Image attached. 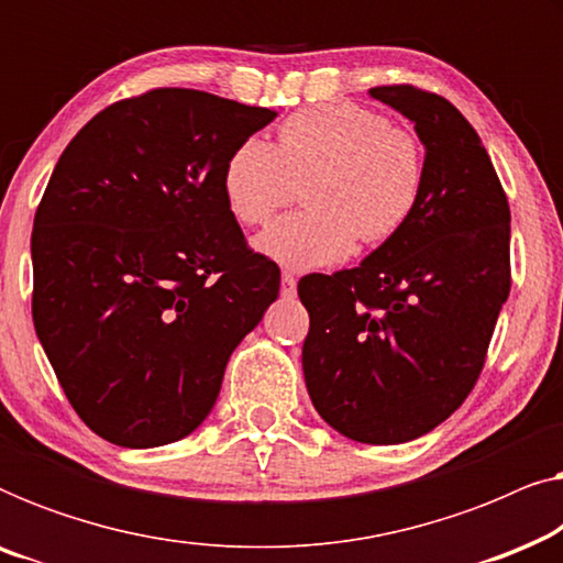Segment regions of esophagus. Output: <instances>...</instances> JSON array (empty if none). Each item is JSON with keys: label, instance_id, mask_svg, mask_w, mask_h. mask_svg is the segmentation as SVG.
Segmentation results:
<instances>
[{"label": "esophagus", "instance_id": "obj_1", "mask_svg": "<svg viewBox=\"0 0 563 563\" xmlns=\"http://www.w3.org/2000/svg\"><path fill=\"white\" fill-rule=\"evenodd\" d=\"M295 291H297L295 274L284 272V274H282V297H295Z\"/></svg>", "mask_w": 563, "mask_h": 563}]
</instances>
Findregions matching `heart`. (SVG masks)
<instances>
[{"label":"heart","mask_w":563,"mask_h":563,"mask_svg":"<svg viewBox=\"0 0 563 563\" xmlns=\"http://www.w3.org/2000/svg\"><path fill=\"white\" fill-rule=\"evenodd\" d=\"M305 181L310 210L276 220L256 238L266 258L295 272L333 266L358 241H391L420 205L426 151L382 112L328 102L289 114L274 145L261 137L235 145L222 166V197L245 225L295 202Z\"/></svg>","instance_id":"heart-1"}]
</instances>
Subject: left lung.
<instances>
[{
  "mask_svg": "<svg viewBox=\"0 0 563 563\" xmlns=\"http://www.w3.org/2000/svg\"><path fill=\"white\" fill-rule=\"evenodd\" d=\"M368 95L426 145L418 210L356 268L310 274L305 384L320 418L358 443L395 445L441 426L474 389L510 295V205L476 130L410 84Z\"/></svg>",
  "mask_w": 563,
  "mask_h": 563,
  "instance_id": "left-lung-1",
  "label": "left lung"
}]
</instances>
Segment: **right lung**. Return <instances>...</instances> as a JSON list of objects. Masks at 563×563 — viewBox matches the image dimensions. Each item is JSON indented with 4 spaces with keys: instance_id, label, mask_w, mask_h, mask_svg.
Returning <instances> with one entry per match:
<instances>
[{
    "instance_id": "add662e5",
    "label": "right lung",
    "mask_w": 563,
    "mask_h": 563,
    "mask_svg": "<svg viewBox=\"0 0 563 563\" xmlns=\"http://www.w3.org/2000/svg\"><path fill=\"white\" fill-rule=\"evenodd\" d=\"M276 118L197 89H151L84 125L33 222V322L76 415L125 449L181 441L230 353L279 297V266L222 197L235 145Z\"/></svg>"
}]
</instances>
